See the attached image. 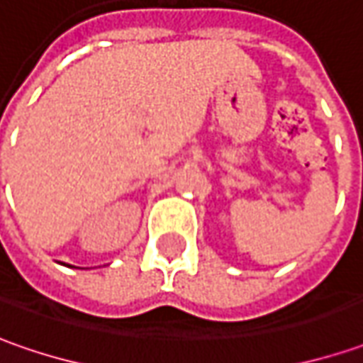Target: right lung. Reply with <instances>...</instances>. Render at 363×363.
<instances>
[{"mask_svg":"<svg viewBox=\"0 0 363 363\" xmlns=\"http://www.w3.org/2000/svg\"><path fill=\"white\" fill-rule=\"evenodd\" d=\"M62 265H66V263H62ZM68 267H72V265H68Z\"/></svg>","mask_w":363,"mask_h":363,"instance_id":"obj_1","label":"right lung"}]
</instances>
